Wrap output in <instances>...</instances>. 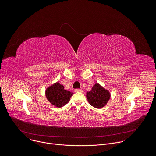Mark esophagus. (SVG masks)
Wrapping results in <instances>:
<instances>
[{
	"mask_svg": "<svg viewBox=\"0 0 156 156\" xmlns=\"http://www.w3.org/2000/svg\"><path fill=\"white\" fill-rule=\"evenodd\" d=\"M75 91L76 93H82L83 90H81V89H76V90H75Z\"/></svg>",
	"mask_w": 156,
	"mask_h": 156,
	"instance_id": "esophagus-1",
	"label": "esophagus"
}]
</instances>
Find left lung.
<instances>
[{
  "label": "left lung",
  "instance_id": "1",
  "mask_svg": "<svg viewBox=\"0 0 156 156\" xmlns=\"http://www.w3.org/2000/svg\"><path fill=\"white\" fill-rule=\"evenodd\" d=\"M86 96L91 105L97 108H101L108 103L111 94L108 90L97 83L92 87L90 91L86 92Z\"/></svg>",
  "mask_w": 156,
  "mask_h": 156
}]
</instances>
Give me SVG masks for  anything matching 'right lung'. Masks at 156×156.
I'll list each match as a JSON object with an SVG mask.
<instances>
[{
    "mask_svg": "<svg viewBox=\"0 0 156 156\" xmlns=\"http://www.w3.org/2000/svg\"><path fill=\"white\" fill-rule=\"evenodd\" d=\"M45 94L46 99L52 105L60 108L70 101L73 93L65 90L63 85L57 81L47 87Z\"/></svg>",
    "mask_w": 156,
    "mask_h": 156,
    "instance_id": "right-lung-1",
    "label": "right lung"
}]
</instances>
